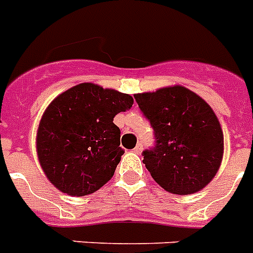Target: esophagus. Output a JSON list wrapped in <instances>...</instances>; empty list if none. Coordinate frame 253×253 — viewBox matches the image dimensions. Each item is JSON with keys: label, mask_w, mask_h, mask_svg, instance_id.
Listing matches in <instances>:
<instances>
[{"label": "esophagus", "mask_w": 253, "mask_h": 253, "mask_svg": "<svg viewBox=\"0 0 253 253\" xmlns=\"http://www.w3.org/2000/svg\"><path fill=\"white\" fill-rule=\"evenodd\" d=\"M141 151H143V144H141V143H137L136 147L133 148V152L139 155V153H141Z\"/></svg>", "instance_id": "34e87169"}]
</instances>
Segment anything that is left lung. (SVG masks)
<instances>
[{
  "label": "left lung",
  "mask_w": 253,
  "mask_h": 253,
  "mask_svg": "<svg viewBox=\"0 0 253 253\" xmlns=\"http://www.w3.org/2000/svg\"><path fill=\"white\" fill-rule=\"evenodd\" d=\"M133 97L155 135V145L143 151L152 178L175 195L204 188L223 155V133L212 108L182 85Z\"/></svg>",
  "instance_id": "left-lung-1"
}]
</instances>
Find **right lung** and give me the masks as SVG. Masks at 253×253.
Returning <instances> with one entry per match:
<instances>
[{
    "instance_id": "obj_1",
    "label": "right lung",
    "mask_w": 253,
    "mask_h": 253,
    "mask_svg": "<svg viewBox=\"0 0 253 253\" xmlns=\"http://www.w3.org/2000/svg\"><path fill=\"white\" fill-rule=\"evenodd\" d=\"M132 104L130 94L92 83L78 84L50 102L36 147L45 175L58 190L84 196L110 180L125 153L113 120Z\"/></svg>"
}]
</instances>
